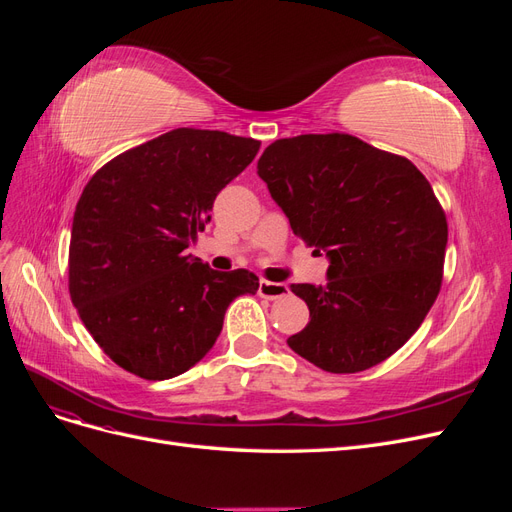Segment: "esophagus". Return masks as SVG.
Masks as SVG:
<instances>
[{"label": "esophagus", "mask_w": 512, "mask_h": 512, "mask_svg": "<svg viewBox=\"0 0 512 512\" xmlns=\"http://www.w3.org/2000/svg\"><path fill=\"white\" fill-rule=\"evenodd\" d=\"M258 294L265 299H282L288 294V286L280 282H269V280H260L258 282Z\"/></svg>", "instance_id": "esophagus-1"}]
</instances>
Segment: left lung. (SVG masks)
<instances>
[{
	"mask_svg": "<svg viewBox=\"0 0 512 512\" xmlns=\"http://www.w3.org/2000/svg\"><path fill=\"white\" fill-rule=\"evenodd\" d=\"M258 175L294 235L329 258L327 284L290 286L309 322L288 346L331 374L389 359L442 286L448 224L425 175L342 132L280 138Z\"/></svg>",
	"mask_w": 512,
	"mask_h": 512,
	"instance_id": "left-lung-1",
	"label": "left lung"
}]
</instances>
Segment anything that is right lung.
<instances>
[{
	"label": "right lung",
	"mask_w": 512,
	"mask_h": 512,
	"mask_svg": "<svg viewBox=\"0 0 512 512\" xmlns=\"http://www.w3.org/2000/svg\"><path fill=\"white\" fill-rule=\"evenodd\" d=\"M258 149L254 138L177 128L121 153L85 185L72 220L70 299L130 374L188 371L213 348L228 305L256 294L254 273L213 271L185 250Z\"/></svg>",
	"instance_id": "obj_1"
}]
</instances>
